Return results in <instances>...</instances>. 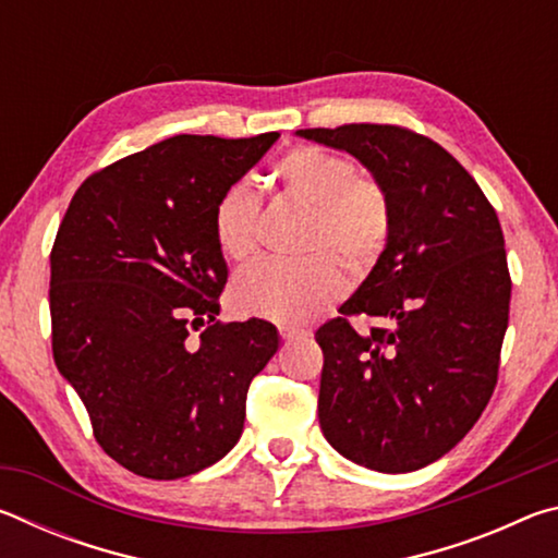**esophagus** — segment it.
Segmentation results:
<instances>
[{
	"label": "esophagus",
	"instance_id": "obj_1",
	"mask_svg": "<svg viewBox=\"0 0 558 558\" xmlns=\"http://www.w3.org/2000/svg\"><path fill=\"white\" fill-rule=\"evenodd\" d=\"M307 332L305 329H295V327H280V337L282 339H298V337H305Z\"/></svg>",
	"mask_w": 558,
	"mask_h": 558
}]
</instances>
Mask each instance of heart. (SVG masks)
<instances>
[{"label": "heart", "mask_w": 558, "mask_h": 558, "mask_svg": "<svg viewBox=\"0 0 558 558\" xmlns=\"http://www.w3.org/2000/svg\"><path fill=\"white\" fill-rule=\"evenodd\" d=\"M282 192L315 209L310 251H332L344 268L366 272L389 243V196L372 177L359 174L352 157L319 147H298L280 159ZM260 204L248 184H231L214 206V239L226 258L243 260L258 248ZM344 292L335 258L302 263L260 258L233 280L231 298L243 315L302 325Z\"/></svg>", "instance_id": "heart-1"}]
</instances>
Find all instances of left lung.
<instances>
[{"label": "left lung", "instance_id": "8db88e82", "mask_svg": "<svg viewBox=\"0 0 558 558\" xmlns=\"http://www.w3.org/2000/svg\"><path fill=\"white\" fill-rule=\"evenodd\" d=\"M356 157L389 196L391 235L317 329L319 428L347 460L421 470L475 426L495 391L512 280L493 204L456 157L399 125L298 130ZM380 319L359 336L349 316Z\"/></svg>", "mask_w": 558, "mask_h": 558}]
</instances>
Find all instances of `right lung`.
I'll return each mask as SVG.
<instances>
[{"mask_svg": "<svg viewBox=\"0 0 558 558\" xmlns=\"http://www.w3.org/2000/svg\"><path fill=\"white\" fill-rule=\"evenodd\" d=\"M278 137L162 140L90 174L56 233L53 362L98 446L135 475L177 480L221 460L278 352L266 319H216L229 268L214 239L219 196Z\"/></svg>", "mask_w": 558, "mask_h": 558, "instance_id": "obj_1", "label": "right lung"}]
</instances>
